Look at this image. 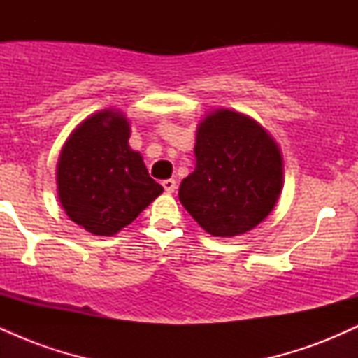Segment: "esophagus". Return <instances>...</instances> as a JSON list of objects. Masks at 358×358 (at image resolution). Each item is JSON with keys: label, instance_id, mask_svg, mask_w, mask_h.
Returning a JSON list of instances; mask_svg holds the SVG:
<instances>
[{"label": "esophagus", "instance_id": "obj_1", "mask_svg": "<svg viewBox=\"0 0 358 358\" xmlns=\"http://www.w3.org/2000/svg\"><path fill=\"white\" fill-rule=\"evenodd\" d=\"M163 188H165L166 193H173L176 190V182L175 180H163Z\"/></svg>", "mask_w": 358, "mask_h": 358}]
</instances>
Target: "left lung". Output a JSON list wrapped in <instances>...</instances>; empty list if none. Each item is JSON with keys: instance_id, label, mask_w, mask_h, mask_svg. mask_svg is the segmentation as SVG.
<instances>
[{"instance_id": "obj_1", "label": "left lung", "mask_w": 358, "mask_h": 358, "mask_svg": "<svg viewBox=\"0 0 358 358\" xmlns=\"http://www.w3.org/2000/svg\"><path fill=\"white\" fill-rule=\"evenodd\" d=\"M195 156L178 199L200 227L232 237L269 215L282 187V158L256 121L229 109L208 114L196 131Z\"/></svg>"}]
</instances>
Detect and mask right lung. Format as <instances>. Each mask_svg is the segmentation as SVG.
Wrapping results in <instances>:
<instances>
[{"label":"right lung","mask_w":358,"mask_h":358,"mask_svg":"<svg viewBox=\"0 0 358 358\" xmlns=\"http://www.w3.org/2000/svg\"><path fill=\"white\" fill-rule=\"evenodd\" d=\"M127 139L126 117L102 110L80 122L62 148L60 203L71 220L96 236L117 234L163 192Z\"/></svg>","instance_id":"1"}]
</instances>
